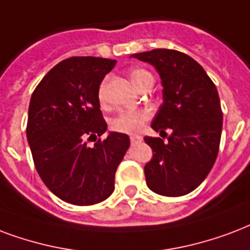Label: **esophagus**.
Instances as JSON below:
<instances>
[{"mask_svg":"<svg viewBox=\"0 0 250 250\" xmlns=\"http://www.w3.org/2000/svg\"><path fill=\"white\" fill-rule=\"evenodd\" d=\"M142 140H143V138H140V136H131V143H132V144L142 142Z\"/></svg>","mask_w":250,"mask_h":250,"instance_id":"obj_1","label":"esophagus"}]
</instances>
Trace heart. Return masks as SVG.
Segmentation results:
<instances>
[{
    "mask_svg": "<svg viewBox=\"0 0 250 250\" xmlns=\"http://www.w3.org/2000/svg\"><path fill=\"white\" fill-rule=\"evenodd\" d=\"M131 81L139 90L142 89L146 83L153 81V76L146 69H133L131 70ZM104 85L106 81L101 83L100 90H98V98L101 102L104 101ZM149 118V112L146 110H132V111H122L119 115L114 118L111 121L112 129H115L118 132L123 133H135L140 132L143 125L146 123V119Z\"/></svg>",
    "mask_w": 250,
    "mask_h": 250,
    "instance_id": "heart-1",
    "label": "heart"
}]
</instances>
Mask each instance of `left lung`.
<instances>
[{"instance_id":"1","label":"left lung","mask_w":250,"mask_h":250,"mask_svg":"<svg viewBox=\"0 0 250 250\" xmlns=\"http://www.w3.org/2000/svg\"><path fill=\"white\" fill-rule=\"evenodd\" d=\"M155 66L163 85V104L152 121L156 132L171 129L167 142L144 138L153 149L146 164L148 188L164 197L191 193L205 181L218 156L223 112L218 90L193 57L174 49L133 53Z\"/></svg>"}]
</instances>
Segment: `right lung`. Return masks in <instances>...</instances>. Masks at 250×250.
Segmentation results:
<instances>
[{
    "mask_svg": "<svg viewBox=\"0 0 250 250\" xmlns=\"http://www.w3.org/2000/svg\"><path fill=\"white\" fill-rule=\"evenodd\" d=\"M117 62L70 57L45 74L28 106L27 142L42 181L70 205L90 206L114 191L118 165L129 146L128 135L108 132L98 90ZM87 140H94L93 147Z\"/></svg>",
    "mask_w": 250,
    "mask_h": 250,
    "instance_id": "add662e5",
    "label": "right lung"
}]
</instances>
